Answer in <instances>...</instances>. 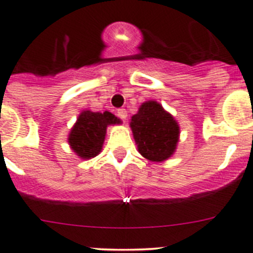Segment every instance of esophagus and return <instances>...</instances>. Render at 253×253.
<instances>
[{
    "label": "esophagus",
    "instance_id": "1",
    "mask_svg": "<svg viewBox=\"0 0 253 253\" xmlns=\"http://www.w3.org/2000/svg\"><path fill=\"white\" fill-rule=\"evenodd\" d=\"M116 115H117V117H119V119H121L122 121H125V120H126V117H127V111L125 109H119V110H117Z\"/></svg>",
    "mask_w": 253,
    "mask_h": 253
}]
</instances>
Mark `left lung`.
<instances>
[{
  "mask_svg": "<svg viewBox=\"0 0 253 253\" xmlns=\"http://www.w3.org/2000/svg\"><path fill=\"white\" fill-rule=\"evenodd\" d=\"M131 128L138 152L144 158L162 162L175 151L179 126L158 102H144L138 112L132 116Z\"/></svg>",
  "mask_w": 253,
  "mask_h": 253,
  "instance_id": "left-lung-1",
  "label": "left lung"
}]
</instances>
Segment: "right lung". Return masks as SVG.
<instances>
[{"label":"right lung","mask_w":253,"mask_h":253,"mask_svg":"<svg viewBox=\"0 0 253 253\" xmlns=\"http://www.w3.org/2000/svg\"><path fill=\"white\" fill-rule=\"evenodd\" d=\"M120 120L111 112L84 111L78 117L77 124L69 134L73 151L83 159H90L101 152L109 125L119 124Z\"/></svg>","instance_id":"1"}]
</instances>
